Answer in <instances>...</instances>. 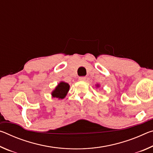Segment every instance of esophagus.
Here are the masks:
<instances>
[{"instance_id": "34e87169", "label": "esophagus", "mask_w": 153, "mask_h": 153, "mask_svg": "<svg viewBox=\"0 0 153 153\" xmlns=\"http://www.w3.org/2000/svg\"><path fill=\"white\" fill-rule=\"evenodd\" d=\"M79 80H80V81H84V80H86V77H79Z\"/></svg>"}]
</instances>
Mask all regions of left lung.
<instances>
[{
  "label": "left lung",
  "mask_w": 153,
  "mask_h": 153,
  "mask_svg": "<svg viewBox=\"0 0 153 153\" xmlns=\"http://www.w3.org/2000/svg\"><path fill=\"white\" fill-rule=\"evenodd\" d=\"M96 87H97V88H99V87H100V85L98 84H96Z\"/></svg>",
  "instance_id": "obj_1"
}]
</instances>
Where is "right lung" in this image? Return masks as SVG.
Listing matches in <instances>:
<instances>
[{
    "label": "right lung",
    "instance_id": "obj_1",
    "mask_svg": "<svg viewBox=\"0 0 153 153\" xmlns=\"http://www.w3.org/2000/svg\"><path fill=\"white\" fill-rule=\"evenodd\" d=\"M70 86L68 83L61 81L59 83L57 86L55 87L51 92L52 98H56L57 99H63L68 93Z\"/></svg>",
    "mask_w": 153,
    "mask_h": 153
}]
</instances>
